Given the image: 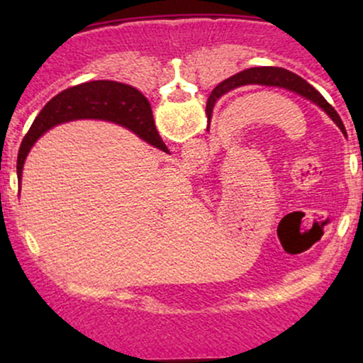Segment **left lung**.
Returning a JSON list of instances; mask_svg holds the SVG:
<instances>
[{
	"label": "left lung",
	"mask_w": 363,
	"mask_h": 363,
	"mask_svg": "<svg viewBox=\"0 0 363 363\" xmlns=\"http://www.w3.org/2000/svg\"><path fill=\"white\" fill-rule=\"evenodd\" d=\"M249 83H261V85H274V86H283V89H289L291 91H297L302 97L311 99L312 102H315L326 114L338 124L341 131H345L343 123H341L338 112L333 109L331 106L326 102V99L319 94L311 83H307L302 77L298 74L289 72L285 68H277V66H262V68H249L244 69V72L234 74V77L227 78V80L220 83L216 86L215 95L220 97V95L227 94L228 90L237 89L240 85H249Z\"/></svg>",
	"instance_id": "1"
}]
</instances>
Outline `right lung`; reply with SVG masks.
Here are the masks:
<instances>
[{
  "mask_svg": "<svg viewBox=\"0 0 363 363\" xmlns=\"http://www.w3.org/2000/svg\"><path fill=\"white\" fill-rule=\"evenodd\" d=\"M80 118L107 119L124 124L126 128L138 133L150 145L165 150V145L162 143L155 123H153L150 104L141 91L118 82H86L57 94L39 112L22 141V147H20L18 160H16L18 179L22 177L27 153L30 152L32 145L43 133L56 124L65 123V121Z\"/></svg>",
  "mask_w": 363,
  "mask_h": 363,
  "instance_id": "add662e5",
  "label": "right lung"
}]
</instances>
